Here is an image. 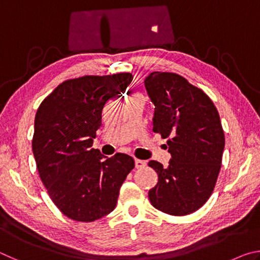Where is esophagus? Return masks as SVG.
<instances>
[{
  "mask_svg": "<svg viewBox=\"0 0 260 260\" xmlns=\"http://www.w3.org/2000/svg\"><path fill=\"white\" fill-rule=\"evenodd\" d=\"M147 162L144 160H141V159H135V167L136 169H142V167L146 166Z\"/></svg>",
  "mask_w": 260,
  "mask_h": 260,
  "instance_id": "1",
  "label": "esophagus"
}]
</instances>
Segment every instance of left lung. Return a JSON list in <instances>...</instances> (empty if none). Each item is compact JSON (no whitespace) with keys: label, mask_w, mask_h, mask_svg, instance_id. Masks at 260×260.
<instances>
[{"label":"left lung","mask_w":260,"mask_h":260,"mask_svg":"<svg viewBox=\"0 0 260 260\" xmlns=\"http://www.w3.org/2000/svg\"><path fill=\"white\" fill-rule=\"evenodd\" d=\"M155 104L153 132L171 153L170 165L149 161L158 182L149 190L153 208L171 215H187L210 199L221 169L225 134L219 112L201 88L173 72H152L144 80Z\"/></svg>","instance_id":"left-lung-1"}]
</instances>
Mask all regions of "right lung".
I'll use <instances>...</instances> for the list:
<instances>
[{
    "label": "right lung",
    "mask_w": 260,
    "mask_h": 260,
    "mask_svg": "<svg viewBox=\"0 0 260 260\" xmlns=\"http://www.w3.org/2000/svg\"><path fill=\"white\" fill-rule=\"evenodd\" d=\"M132 73L69 79L42 101L34 120L33 155L54 204L68 218L91 222L116 208L134 159L125 153L105 159L90 149L102 125L104 104L120 96Z\"/></svg>",
    "instance_id": "add662e5"
}]
</instances>
